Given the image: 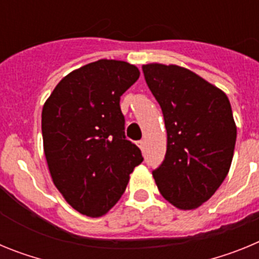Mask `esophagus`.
Wrapping results in <instances>:
<instances>
[{"instance_id": "34e87169", "label": "esophagus", "mask_w": 259, "mask_h": 259, "mask_svg": "<svg viewBox=\"0 0 259 259\" xmlns=\"http://www.w3.org/2000/svg\"><path fill=\"white\" fill-rule=\"evenodd\" d=\"M137 145H139V148H140V149H144V146H145V141L144 140L137 141Z\"/></svg>"}]
</instances>
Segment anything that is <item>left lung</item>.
Returning a JSON list of instances; mask_svg holds the SVG:
<instances>
[{
    "instance_id": "8db88e82",
    "label": "left lung",
    "mask_w": 259,
    "mask_h": 259,
    "mask_svg": "<svg viewBox=\"0 0 259 259\" xmlns=\"http://www.w3.org/2000/svg\"><path fill=\"white\" fill-rule=\"evenodd\" d=\"M143 71L167 131L164 161L153 171L155 184L178 209H197L230 171L237 135L230 100L188 68L149 63Z\"/></svg>"
}]
</instances>
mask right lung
<instances>
[{"instance_id": "1", "label": "right lung", "mask_w": 259, "mask_h": 259, "mask_svg": "<svg viewBox=\"0 0 259 259\" xmlns=\"http://www.w3.org/2000/svg\"><path fill=\"white\" fill-rule=\"evenodd\" d=\"M139 76L127 62L100 59L66 75L45 101L41 130L50 176L80 214H106L143 162L140 149L125 139L119 105Z\"/></svg>"}]
</instances>
